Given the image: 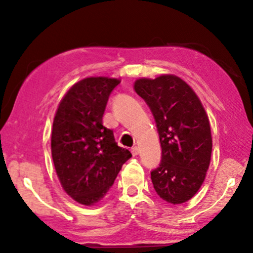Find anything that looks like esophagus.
Instances as JSON below:
<instances>
[{
    "label": "esophagus",
    "mask_w": 253,
    "mask_h": 253,
    "mask_svg": "<svg viewBox=\"0 0 253 253\" xmlns=\"http://www.w3.org/2000/svg\"><path fill=\"white\" fill-rule=\"evenodd\" d=\"M130 152H132L133 156H138L139 155V147L134 146L132 150H130Z\"/></svg>",
    "instance_id": "1"
}]
</instances>
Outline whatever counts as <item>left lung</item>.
<instances>
[{
	"instance_id": "8db88e82",
	"label": "left lung",
	"mask_w": 253,
	"mask_h": 253,
	"mask_svg": "<svg viewBox=\"0 0 253 253\" xmlns=\"http://www.w3.org/2000/svg\"><path fill=\"white\" fill-rule=\"evenodd\" d=\"M136 94L149 104L162 146V162L151 172L164 201L181 205L201 188L211 157L210 119L193 88L176 75L138 78Z\"/></svg>"
}]
</instances>
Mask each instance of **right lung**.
<instances>
[{
  "label": "right lung",
  "mask_w": 253,
  "mask_h": 253,
  "mask_svg": "<svg viewBox=\"0 0 253 253\" xmlns=\"http://www.w3.org/2000/svg\"><path fill=\"white\" fill-rule=\"evenodd\" d=\"M119 78L86 77L60 100L53 119L51 153L58 179L71 199L94 206L106 196L124 163L132 157L118 146L102 118Z\"/></svg>",
  "instance_id": "add662e5"
}]
</instances>
